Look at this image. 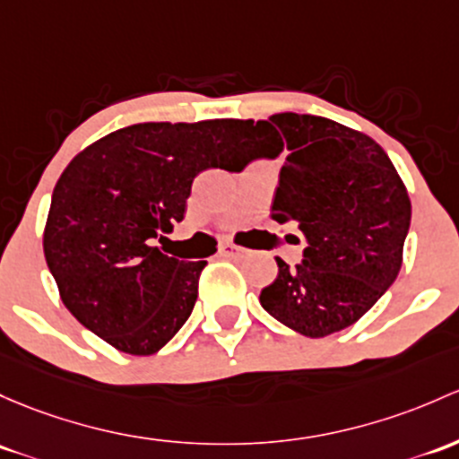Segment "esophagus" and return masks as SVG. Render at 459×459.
Segmentation results:
<instances>
[{
	"instance_id": "34e87169",
	"label": "esophagus",
	"mask_w": 459,
	"mask_h": 459,
	"mask_svg": "<svg viewBox=\"0 0 459 459\" xmlns=\"http://www.w3.org/2000/svg\"><path fill=\"white\" fill-rule=\"evenodd\" d=\"M246 250L242 246H235L233 242H224L220 244V257H226V259H238L242 257Z\"/></svg>"
}]
</instances>
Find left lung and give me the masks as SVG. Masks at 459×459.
Here are the masks:
<instances>
[{
  "label": "left lung",
  "instance_id": "obj_1",
  "mask_svg": "<svg viewBox=\"0 0 459 459\" xmlns=\"http://www.w3.org/2000/svg\"><path fill=\"white\" fill-rule=\"evenodd\" d=\"M253 134L248 160L288 152L270 217L306 242L294 268L277 259V279L259 301L310 339L345 330L398 277L411 224L407 189L369 136L323 116L274 114Z\"/></svg>",
  "mask_w": 459,
  "mask_h": 459
}]
</instances>
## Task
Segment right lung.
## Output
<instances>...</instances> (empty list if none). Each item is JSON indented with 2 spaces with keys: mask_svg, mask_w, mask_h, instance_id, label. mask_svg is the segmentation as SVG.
Returning <instances> with one entry per match:
<instances>
[{
  "mask_svg": "<svg viewBox=\"0 0 459 459\" xmlns=\"http://www.w3.org/2000/svg\"><path fill=\"white\" fill-rule=\"evenodd\" d=\"M250 120L138 123L90 144L52 193L48 268L72 316L134 356L162 350L191 316L204 259L169 257L193 178L248 162Z\"/></svg>",
  "mask_w": 459,
  "mask_h": 459,
  "instance_id": "obj_1",
  "label": "right lung"
}]
</instances>
